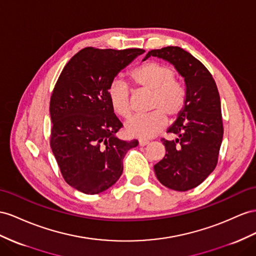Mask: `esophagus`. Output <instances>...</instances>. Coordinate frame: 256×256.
<instances>
[{
    "label": "esophagus",
    "mask_w": 256,
    "mask_h": 256,
    "mask_svg": "<svg viewBox=\"0 0 256 256\" xmlns=\"http://www.w3.org/2000/svg\"><path fill=\"white\" fill-rule=\"evenodd\" d=\"M149 140H140V146H146V145H149Z\"/></svg>",
    "instance_id": "obj_1"
}]
</instances>
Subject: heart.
<instances>
[{
  "label": "heart",
  "instance_id": "obj_1",
  "mask_svg": "<svg viewBox=\"0 0 256 256\" xmlns=\"http://www.w3.org/2000/svg\"><path fill=\"white\" fill-rule=\"evenodd\" d=\"M130 80L137 88L152 92L149 110L144 116H134L126 123V133L137 138H150L166 126V117L174 120L184 109L186 90L175 80V71L166 64L148 62L130 72ZM108 100L114 112L122 118L130 114V90L121 78H114L108 90Z\"/></svg>",
  "mask_w": 256,
  "mask_h": 256
}]
</instances>
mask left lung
<instances>
[{
	"mask_svg": "<svg viewBox=\"0 0 256 256\" xmlns=\"http://www.w3.org/2000/svg\"><path fill=\"white\" fill-rule=\"evenodd\" d=\"M174 64L185 78L186 102L168 133L176 138H162L166 154L154 166L162 185L178 192L199 186L218 164L224 134L220 98L212 74L201 62L178 46L148 52Z\"/></svg>",
	"mask_w": 256,
	"mask_h": 256,
	"instance_id": "8db88e82",
	"label": "left lung"
}]
</instances>
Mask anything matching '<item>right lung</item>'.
Returning <instances> with one entry per match:
<instances>
[{"label": "right lung", "instance_id": "1", "mask_svg": "<svg viewBox=\"0 0 256 256\" xmlns=\"http://www.w3.org/2000/svg\"><path fill=\"white\" fill-rule=\"evenodd\" d=\"M85 48L64 66L50 96V148L64 180L86 194L107 190L120 178L123 158L138 140H121L123 124L107 90L119 72L144 53Z\"/></svg>", "mask_w": 256, "mask_h": 256}]
</instances>
